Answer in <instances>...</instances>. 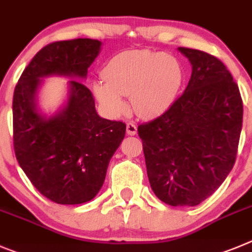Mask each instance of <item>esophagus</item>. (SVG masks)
<instances>
[{
    "label": "esophagus",
    "mask_w": 252,
    "mask_h": 252,
    "mask_svg": "<svg viewBox=\"0 0 252 252\" xmlns=\"http://www.w3.org/2000/svg\"><path fill=\"white\" fill-rule=\"evenodd\" d=\"M126 133H128L129 135H135V134H137V126H135L134 123H131V122H129V123L126 124Z\"/></svg>",
    "instance_id": "esophagus-1"
}]
</instances>
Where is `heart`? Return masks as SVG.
Segmentation results:
<instances>
[{
  "instance_id": "heart-1",
  "label": "heart",
  "mask_w": 252,
  "mask_h": 252,
  "mask_svg": "<svg viewBox=\"0 0 252 252\" xmlns=\"http://www.w3.org/2000/svg\"><path fill=\"white\" fill-rule=\"evenodd\" d=\"M104 81L94 84V93L112 115L126 109L124 96L142 118L162 114L173 104L185 81L178 59L149 50H129L113 56L103 69Z\"/></svg>"
}]
</instances>
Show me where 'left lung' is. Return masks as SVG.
I'll list each match as a JSON object with an SVG mask.
<instances>
[{"mask_svg": "<svg viewBox=\"0 0 252 252\" xmlns=\"http://www.w3.org/2000/svg\"><path fill=\"white\" fill-rule=\"evenodd\" d=\"M192 65L186 90L156 119L138 126L154 194L167 205L197 206L226 180L242 128L241 94L221 60L178 47Z\"/></svg>", "mask_w": 252, "mask_h": 252, "instance_id": "8db88e82", "label": "left lung"}]
</instances>
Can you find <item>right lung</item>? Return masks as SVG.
<instances>
[{
  "label": "right lung",
  "instance_id": "obj_1",
  "mask_svg": "<svg viewBox=\"0 0 252 252\" xmlns=\"http://www.w3.org/2000/svg\"><path fill=\"white\" fill-rule=\"evenodd\" d=\"M100 46L92 38L46 45L25 67L13 93L16 159L36 189L59 205H80L98 194L126 135V123L99 117L92 92L75 80L87 76ZM49 75L74 79L64 109L45 118L35 106V92Z\"/></svg>",
  "mask_w": 252,
  "mask_h": 252
}]
</instances>
